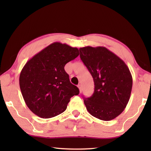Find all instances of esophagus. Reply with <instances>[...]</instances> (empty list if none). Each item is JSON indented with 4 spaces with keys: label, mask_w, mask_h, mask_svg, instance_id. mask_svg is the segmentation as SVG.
Instances as JSON below:
<instances>
[{
    "label": "esophagus",
    "mask_w": 151,
    "mask_h": 151,
    "mask_svg": "<svg viewBox=\"0 0 151 151\" xmlns=\"http://www.w3.org/2000/svg\"><path fill=\"white\" fill-rule=\"evenodd\" d=\"M78 88H79V90H80V92H82V86L81 84H78Z\"/></svg>",
    "instance_id": "34e87169"
}]
</instances>
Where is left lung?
<instances>
[{
	"instance_id": "obj_1",
	"label": "left lung",
	"mask_w": 151,
	"mask_h": 151,
	"mask_svg": "<svg viewBox=\"0 0 151 151\" xmlns=\"http://www.w3.org/2000/svg\"><path fill=\"white\" fill-rule=\"evenodd\" d=\"M80 57L93 78L94 93L83 96L93 116L110 121L123 111L129 101L132 77L123 60L104 47L80 48Z\"/></svg>"
}]
</instances>
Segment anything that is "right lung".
I'll return each instance as SVG.
<instances>
[{"mask_svg": "<svg viewBox=\"0 0 151 151\" xmlns=\"http://www.w3.org/2000/svg\"><path fill=\"white\" fill-rule=\"evenodd\" d=\"M79 55L78 49L55 42L28 60L19 76V86L28 108L43 119L66 110L70 99L79 89L70 82L64 67Z\"/></svg>", "mask_w": 151, "mask_h": 151, "instance_id": "obj_1", "label": "right lung"}]
</instances>
